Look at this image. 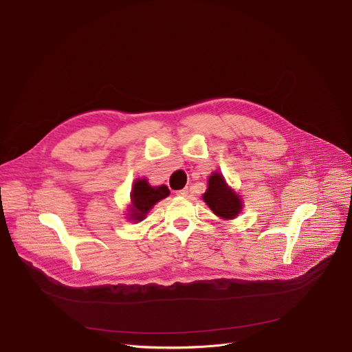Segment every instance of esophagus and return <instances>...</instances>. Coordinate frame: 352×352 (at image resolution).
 I'll return each instance as SVG.
<instances>
[{
	"mask_svg": "<svg viewBox=\"0 0 352 352\" xmlns=\"http://www.w3.org/2000/svg\"><path fill=\"white\" fill-rule=\"evenodd\" d=\"M178 197H186L188 195V188H184V190H179V191H177L175 192Z\"/></svg>",
	"mask_w": 352,
	"mask_h": 352,
	"instance_id": "esophagus-1",
	"label": "esophagus"
}]
</instances>
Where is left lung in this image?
Instances as JSON below:
<instances>
[{
	"instance_id": "left-lung-1",
	"label": "left lung",
	"mask_w": 352,
	"mask_h": 352,
	"mask_svg": "<svg viewBox=\"0 0 352 352\" xmlns=\"http://www.w3.org/2000/svg\"><path fill=\"white\" fill-rule=\"evenodd\" d=\"M202 198L214 214L223 219H233L241 212L242 201L229 188L219 173L209 177L208 190Z\"/></svg>"
}]
</instances>
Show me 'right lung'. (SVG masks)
Masks as SVG:
<instances>
[{"instance_id":"obj_1","label":"right lung","mask_w":352,"mask_h":352,"mask_svg":"<svg viewBox=\"0 0 352 352\" xmlns=\"http://www.w3.org/2000/svg\"><path fill=\"white\" fill-rule=\"evenodd\" d=\"M170 195V190L166 185L151 186L146 178L137 179L131 190V212L130 219L142 221L146 218L148 210L161 199Z\"/></svg>"}]
</instances>
